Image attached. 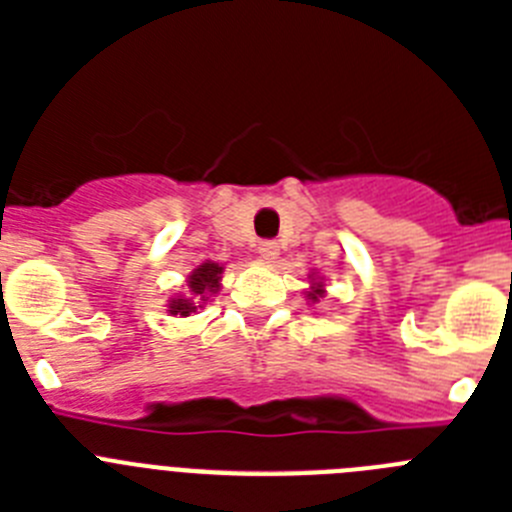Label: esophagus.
Instances as JSON below:
<instances>
[{"mask_svg":"<svg viewBox=\"0 0 512 512\" xmlns=\"http://www.w3.org/2000/svg\"><path fill=\"white\" fill-rule=\"evenodd\" d=\"M256 251H259V256L264 261H274L279 256V246L274 241H261Z\"/></svg>","mask_w":512,"mask_h":512,"instance_id":"1","label":"esophagus"}]
</instances>
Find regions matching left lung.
Returning <instances> with one entry per match:
<instances>
[{
  "label": "left lung",
  "instance_id": "8db88e82",
  "mask_svg": "<svg viewBox=\"0 0 512 512\" xmlns=\"http://www.w3.org/2000/svg\"><path fill=\"white\" fill-rule=\"evenodd\" d=\"M307 297H310L312 302H318V297H323V284L312 282V289H310V295H307Z\"/></svg>",
  "mask_w": 512,
  "mask_h": 512
}]
</instances>
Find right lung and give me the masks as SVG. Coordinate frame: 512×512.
Segmentation results:
<instances>
[{"mask_svg": "<svg viewBox=\"0 0 512 512\" xmlns=\"http://www.w3.org/2000/svg\"><path fill=\"white\" fill-rule=\"evenodd\" d=\"M220 274H223V266L212 264V261L197 266L189 274V297H174L169 302L171 315L187 318V315L197 312V307H202L200 302H205L207 295H215L217 289H220Z\"/></svg>", "mask_w": 512, "mask_h": 512, "instance_id": "right-lung-1", "label": "right lung"}]
</instances>
